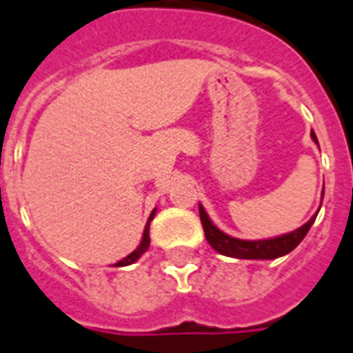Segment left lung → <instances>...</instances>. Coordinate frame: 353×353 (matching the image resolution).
Instances as JSON below:
<instances>
[{
    "label": "left lung",
    "mask_w": 353,
    "mask_h": 353,
    "mask_svg": "<svg viewBox=\"0 0 353 353\" xmlns=\"http://www.w3.org/2000/svg\"><path fill=\"white\" fill-rule=\"evenodd\" d=\"M311 138L315 139V143L319 145L315 132H311ZM199 214H201L204 236H206L208 243L212 245V248H215L219 254H225V256L237 259H276L280 258V256H285L293 248L299 247L300 241L310 232L313 221L316 219V215H313L304 226H300L299 230L285 234V236L272 237V239H259V241H245V239L230 237L225 232H221L210 221V217H208V214L204 212V208L201 204H199Z\"/></svg>",
    "instance_id": "left-lung-1"
}]
</instances>
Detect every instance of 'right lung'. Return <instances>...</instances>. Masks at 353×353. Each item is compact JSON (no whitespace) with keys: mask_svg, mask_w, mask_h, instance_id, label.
Instances as JSON below:
<instances>
[{"mask_svg":"<svg viewBox=\"0 0 353 353\" xmlns=\"http://www.w3.org/2000/svg\"><path fill=\"white\" fill-rule=\"evenodd\" d=\"M154 214H157V210H152L151 217H149V221H147L145 230H143V237H141V243L138 245V248H136L134 252L128 254L127 258H123L121 261H117L116 267H125V265L134 263V261H136V259H138L139 256H141V254L145 252L147 248H149V243H151V237H149V225H151V221H152V217H154Z\"/></svg>","mask_w":353,"mask_h":353,"instance_id":"add662e5","label":"right lung"}]
</instances>
